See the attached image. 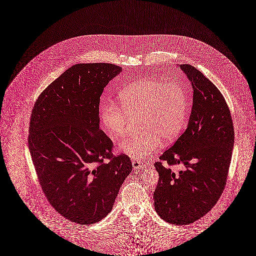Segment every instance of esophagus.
Instances as JSON below:
<instances>
[{
    "label": "esophagus",
    "mask_w": 256,
    "mask_h": 256,
    "mask_svg": "<svg viewBox=\"0 0 256 256\" xmlns=\"http://www.w3.org/2000/svg\"><path fill=\"white\" fill-rule=\"evenodd\" d=\"M132 166L134 170H140L142 168H146V164H144V162H140L138 160H132Z\"/></svg>",
    "instance_id": "1"
}]
</instances>
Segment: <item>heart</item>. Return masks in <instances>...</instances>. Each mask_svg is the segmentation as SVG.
I'll return each instance as SVG.
<instances>
[{
    "label": "heart",
    "mask_w": 256,
    "mask_h": 256,
    "mask_svg": "<svg viewBox=\"0 0 256 256\" xmlns=\"http://www.w3.org/2000/svg\"><path fill=\"white\" fill-rule=\"evenodd\" d=\"M119 103H106L100 120L110 137H126L130 120L139 116L141 132L128 139L119 150L136 160L146 159L162 144L175 141L186 124L189 104L186 88L178 82L144 78L133 82L119 94Z\"/></svg>",
    "instance_id": "1"
}]
</instances>
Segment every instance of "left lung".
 Returning <instances> with one entry per match:
<instances>
[{"mask_svg": "<svg viewBox=\"0 0 256 256\" xmlns=\"http://www.w3.org/2000/svg\"><path fill=\"white\" fill-rule=\"evenodd\" d=\"M192 84L193 106L186 132L160 156L154 166L159 182L154 206L160 216L176 225L198 220L211 210L226 186L234 142V124L220 90L189 64H182ZM182 163L178 174L166 168Z\"/></svg>", "mask_w": 256, "mask_h": 256, "instance_id": "obj_1", "label": "left lung"}]
</instances>
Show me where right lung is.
Returning <instances> with one entry per match:
<instances>
[{
  "label": "right lung",
  "mask_w": 256,
  "mask_h": 256,
  "mask_svg": "<svg viewBox=\"0 0 256 256\" xmlns=\"http://www.w3.org/2000/svg\"><path fill=\"white\" fill-rule=\"evenodd\" d=\"M122 70L110 63L74 65L32 110L28 146L40 184L56 212L78 224L104 218L132 170L126 155L114 156L112 142L99 128L100 96Z\"/></svg>",
  "instance_id": "right-lung-1"
}]
</instances>
